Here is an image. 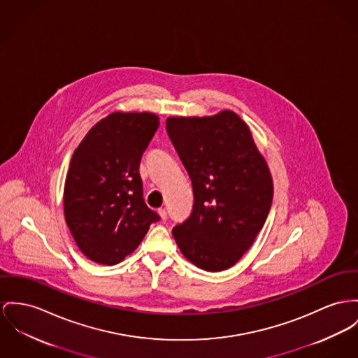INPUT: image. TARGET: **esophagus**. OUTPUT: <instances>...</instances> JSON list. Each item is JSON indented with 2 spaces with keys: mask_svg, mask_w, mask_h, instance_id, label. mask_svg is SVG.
I'll list each match as a JSON object with an SVG mask.
<instances>
[{
  "mask_svg": "<svg viewBox=\"0 0 358 358\" xmlns=\"http://www.w3.org/2000/svg\"><path fill=\"white\" fill-rule=\"evenodd\" d=\"M157 213L160 215V217H162V220H167V212H166V209L160 208V209L157 210Z\"/></svg>",
  "mask_w": 358,
  "mask_h": 358,
  "instance_id": "esophagus-1",
  "label": "esophagus"
}]
</instances>
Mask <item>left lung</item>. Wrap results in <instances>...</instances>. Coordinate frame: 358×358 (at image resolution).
Segmentation results:
<instances>
[{"instance_id": "obj_1", "label": "left lung", "mask_w": 358, "mask_h": 358, "mask_svg": "<svg viewBox=\"0 0 358 358\" xmlns=\"http://www.w3.org/2000/svg\"><path fill=\"white\" fill-rule=\"evenodd\" d=\"M166 127L194 192L190 217L172 235L199 268L225 270L262 229L273 201L270 171L248 126L232 111L168 118Z\"/></svg>"}]
</instances>
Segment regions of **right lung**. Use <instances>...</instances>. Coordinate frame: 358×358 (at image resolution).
Instances as JSON below:
<instances>
[{
    "mask_svg": "<svg viewBox=\"0 0 358 358\" xmlns=\"http://www.w3.org/2000/svg\"><path fill=\"white\" fill-rule=\"evenodd\" d=\"M157 127L155 114L114 113L96 123L73 153L65 220L80 251L94 262H122L160 220L143 201L140 175Z\"/></svg>",
    "mask_w": 358,
    "mask_h": 358,
    "instance_id": "obj_1",
    "label": "right lung"
}]
</instances>
